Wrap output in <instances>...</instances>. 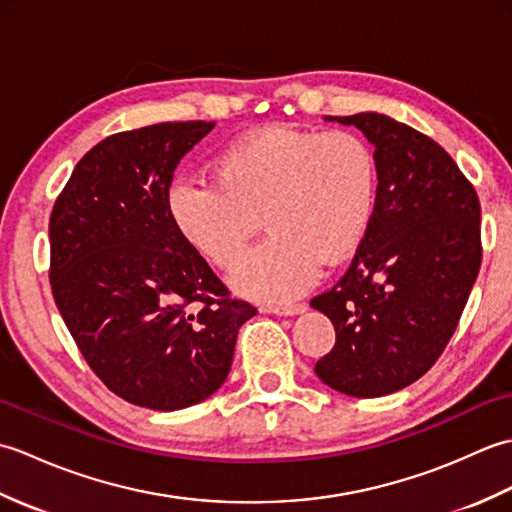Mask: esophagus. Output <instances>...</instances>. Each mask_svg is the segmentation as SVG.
Returning a JSON list of instances; mask_svg holds the SVG:
<instances>
[{
    "mask_svg": "<svg viewBox=\"0 0 512 512\" xmlns=\"http://www.w3.org/2000/svg\"><path fill=\"white\" fill-rule=\"evenodd\" d=\"M308 310L306 303H290V306H273L268 308V312L277 314V317H297V314H303Z\"/></svg>",
    "mask_w": 512,
    "mask_h": 512,
    "instance_id": "34e87169",
    "label": "esophagus"
}]
</instances>
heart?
I'll return each instance as SVG.
<instances>
[{"label":"heart","mask_w":512,"mask_h":512,"mask_svg":"<svg viewBox=\"0 0 512 512\" xmlns=\"http://www.w3.org/2000/svg\"><path fill=\"white\" fill-rule=\"evenodd\" d=\"M165 198L173 226L217 266L235 262L264 213L273 233L239 259L231 284L250 299L286 303L317 284L325 259L343 262L363 244L378 162L356 134L273 125L228 145L215 178H173Z\"/></svg>","instance_id":"obj_1"}]
</instances>
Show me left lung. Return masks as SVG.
<instances>
[{
  "instance_id": "left-lung-1",
  "label": "left lung",
  "mask_w": 512,
  "mask_h": 512,
  "mask_svg": "<svg viewBox=\"0 0 512 512\" xmlns=\"http://www.w3.org/2000/svg\"><path fill=\"white\" fill-rule=\"evenodd\" d=\"M374 145L378 198L354 262L310 306L336 343L314 365L325 385L378 398L411 385L438 361L480 273V200L436 140L378 112L325 116Z\"/></svg>"
}]
</instances>
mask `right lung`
Segmentation results:
<instances>
[{"label":"right lung","mask_w":512,"mask_h":512,"mask_svg":"<svg viewBox=\"0 0 512 512\" xmlns=\"http://www.w3.org/2000/svg\"><path fill=\"white\" fill-rule=\"evenodd\" d=\"M213 127L158 123L101 140L50 215L54 303L94 374L138 407L176 411L213 396L257 314L228 299L167 211L180 158Z\"/></svg>","instance_id":"right-lung-1"}]
</instances>
